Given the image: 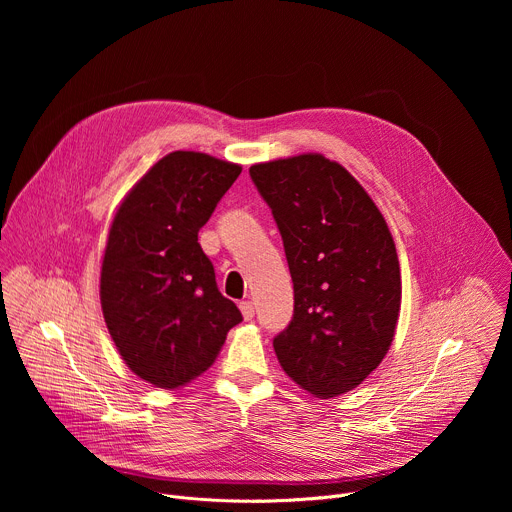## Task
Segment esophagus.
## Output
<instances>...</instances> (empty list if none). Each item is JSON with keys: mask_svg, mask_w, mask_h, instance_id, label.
<instances>
[{"mask_svg": "<svg viewBox=\"0 0 512 512\" xmlns=\"http://www.w3.org/2000/svg\"><path fill=\"white\" fill-rule=\"evenodd\" d=\"M241 312H243V318L245 320H253V316H255V306H253V302H241Z\"/></svg>", "mask_w": 512, "mask_h": 512, "instance_id": "esophagus-1", "label": "esophagus"}]
</instances>
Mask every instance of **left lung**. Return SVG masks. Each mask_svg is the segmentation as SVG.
Returning <instances> with one entry per match:
<instances>
[{"mask_svg":"<svg viewBox=\"0 0 512 512\" xmlns=\"http://www.w3.org/2000/svg\"><path fill=\"white\" fill-rule=\"evenodd\" d=\"M271 208L294 281V316L273 338L285 375L328 399L385 358L401 310V273L381 210L320 154L249 168Z\"/></svg>","mask_w":512,"mask_h":512,"instance_id":"1","label":"left lung"}]
</instances>
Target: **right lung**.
<instances>
[{
  "mask_svg": "<svg viewBox=\"0 0 512 512\" xmlns=\"http://www.w3.org/2000/svg\"><path fill=\"white\" fill-rule=\"evenodd\" d=\"M239 174L208 154L172 152L115 212L101 267L105 324L127 367L160 389L204 373L243 320L198 243Z\"/></svg>",
  "mask_w": 512,
  "mask_h": 512,
  "instance_id": "1",
  "label": "right lung"
}]
</instances>
